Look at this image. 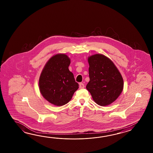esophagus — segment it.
<instances>
[{
	"label": "esophagus",
	"mask_w": 153,
	"mask_h": 153,
	"mask_svg": "<svg viewBox=\"0 0 153 153\" xmlns=\"http://www.w3.org/2000/svg\"><path fill=\"white\" fill-rule=\"evenodd\" d=\"M84 84L83 83H80V84H79V88H84Z\"/></svg>",
	"instance_id": "esophagus-1"
}]
</instances>
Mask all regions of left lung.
I'll return each mask as SVG.
<instances>
[{
    "label": "left lung",
    "mask_w": 153,
    "mask_h": 153,
    "mask_svg": "<svg viewBox=\"0 0 153 153\" xmlns=\"http://www.w3.org/2000/svg\"><path fill=\"white\" fill-rule=\"evenodd\" d=\"M90 81L86 89L101 106L114 102L123 90L124 80L113 62L107 56L95 54L88 57Z\"/></svg>",
    "instance_id": "8db88e82"
}]
</instances>
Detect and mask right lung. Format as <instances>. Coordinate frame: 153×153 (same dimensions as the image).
Instances as JSON below:
<instances>
[{
  "label": "right lung",
  "mask_w": 153,
  "mask_h": 153,
  "mask_svg": "<svg viewBox=\"0 0 153 153\" xmlns=\"http://www.w3.org/2000/svg\"><path fill=\"white\" fill-rule=\"evenodd\" d=\"M71 59L65 53L53 56L39 77V90L49 103L62 106L68 103L79 88L74 75L69 70Z\"/></svg>",
  "instance_id": "1"
}]
</instances>
